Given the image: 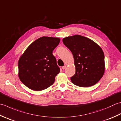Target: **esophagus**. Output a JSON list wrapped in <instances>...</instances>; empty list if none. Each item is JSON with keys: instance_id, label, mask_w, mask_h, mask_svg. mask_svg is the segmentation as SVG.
Listing matches in <instances>:
<instances>
[{"instance_id": "esophagus-1", "label": "esophagus", "mask_w": 121, "mask_h": 121, "mask_svg": "<svg viewBox=\"0 0 121 121\" xmlns=\"http://www.w3.org/2000/svg\"><path fill=\"white\" fill-rule=\"evenodd\" d=\"M66 68V65H64L63 66V67H62V69L63 70H64V69H65Z\"/></svg>"}]
</instances>
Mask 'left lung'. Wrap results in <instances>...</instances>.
<instances>
[{"label": "left lung", "instance_id": "obj_1", "mask_svg": "<svg viewBox=\"0 0 121 121\" xmlns=\"http://www.w3.org/2000/svg\"><path fill=\"white\" fill-rule=\"evenodd\" d=\"M62 41L74 58L75 73L71 77V82L81 87L95 84L104 73L102 49L92 40L80 35L65 38Z\"/></svg>", "mask_w": 121, "mask_h": 121}]
</instances>
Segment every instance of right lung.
<instances>
[{
  "mask_svg": "<svg viewBox=\"0 0 121 121\" xmlns=\"http://www.w3.org/2000/svg\"><path fill=\"white\" fill-rule=\"evenodd\" d=\"M60 41L58 38L41 37L33 42L20 56L18 75L26 86L41 91L53 84L60 69L52 52Z\"/></svg>",
  "mask_w": 121,
  "mask_h": 121,
  "instance_id": "1",
  "label": "right lung"
}]
</instances>
